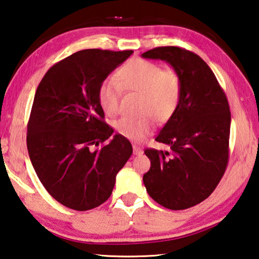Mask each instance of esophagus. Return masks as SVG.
Instances as JSON below:
<instances>
[{"label": "esophagus", "instance_id": "34e87169", "mask_svg": "<svg viewBox=\"0 0 259 259\" xmlns=\"http://www.w3.org/2000/svg\"><path fill=\"white\" fill-rule=\"evenodd\" d=\"M143 153H144L143 148L138 147V146H134V154H135V155H142Z\"/></svg>", "mask_w": 259, "mask_h": 259}]
</instances>
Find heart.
<instances>
[{
  "label": "heart",
  "mask_w": 259,
  "mask_h": 259,
  "mask_svg": "<svg viewBox=\"0 0 259 259\" xmlns=\"http://www.w3.org/2000/svg\"><path fill=\"white\" fill-rule=\"evenodd\" d=\"M123 91L142 94L140 113H150L158 121H166L180 102L182 83L180 76L173 70H164L147 60L130 61L117 71L116 78H107L101 84L98 101L106 115L117 113ZM153 126L148 115L123 117L116 123L117 131L135 143L144 140Z\"/></svg>",
  "instance_id": "1"
}]
</instances>
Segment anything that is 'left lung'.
<instances>
[{
    "mask_svg": "<svg viewBox=\"0 0 259 259\" xmlns=\"http://www.w3.org/2000/svg\"><path fill=\"white\" fill-rule=\"evenodd\" d=\"M142 56L165 61L182 83L177 110L155 138L171 150H145L150 168L144 185L163 207L189 208L207 198L227 168L231 125L227 96L207 63L190 51L164 46Z\"/></svg>",
    "mask_w": 259,
    "mask_h": 259,
    "instance_id": "obj_1",
    "label": "left lung"
}]
</instances>
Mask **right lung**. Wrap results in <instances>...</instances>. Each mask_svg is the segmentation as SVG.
Here are the masks:
<instances>
[{
    "instance_id": "add662e5",
    "label": "right lung",
    "mask_w": 259,
    "mask_h": 259,
    "mask_svg": "<svg viewBox=\"0 0 259 259\" xmlns=\"http://www.w3.org/2000/svg\"><path fill=\"white\" fill-rule=\"evenodd\" d=\"M134 51L89 49L54 64L35 94L27 148L49 194L74 210L109 199L115 178L133 154L130 142L105 123L98 101L102 82ZM106 144L101 149L95 147Z\"/></svg>"
}]
</instances>
